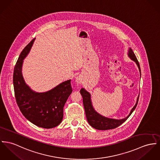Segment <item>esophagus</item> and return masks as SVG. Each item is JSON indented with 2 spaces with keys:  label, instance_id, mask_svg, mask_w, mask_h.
I'll use <instances>...</instances> for the list:
<instances>
[{
  "label": "esophagus",
  "instance_id": "obj_1",
  "mask_svg": "<svg viewBox=\"0 0 160 160\" xmlns=\"http://www.w3.org/2000/svg\"><path fill=\"white\" fill-rule=\"evenodd\" d=\"M76 82L77 84H82L83 83V77L80 75H78L77 77H76Z\"/></svg>",
  "mask_w": 160,
  "mask_h": 160
}]
</instances>
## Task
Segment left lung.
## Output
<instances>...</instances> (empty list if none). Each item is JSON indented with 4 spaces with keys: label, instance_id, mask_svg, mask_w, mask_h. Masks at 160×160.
Listing matches in <instances>:
<instances>
[{
    "label": "left lung",
    "instance_id": "left-lung-1",
    "mask_svg": "<svg viewBox=\"0 0 160 160\" xmlns=\"http://www.w3.org/2000/svg\"><path fill=\"white\" fill-rule=\"evenodd\" d=\"M127 55H128V57L132 61L135 62L136 64L139 69V71L140 72V77H141V73L139 63L136 57L134 52H133V50L130 48H129V49L128 50ZM80 94L83 97V106L85 108L88 122L92 127H93L95 129L99 130H107L113 129V128H115L119 127L122 123H123L129 118V116L132 114V113L133 112V111L135 110V109L137 106L138 102V98H139V94L137 98V99H136L135 105L132 108V110L130 111V113L128 114V116L122 119H117L109 118L105 117V116H102L100 114H99L98 112H97L93 107L91 94L88 91H87L85 88H82L80 89Z\"/></svg>",
    "mask_w": 160,
    "mask_h": 160
}]
</instances>
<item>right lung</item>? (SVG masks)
I'll return each mask as SVG.
<instances>
[{
  "instance_id": "right-lung-1",
  "label": "right lung",
  "mask_w": 160,
  "mask_h": 160,
  "mask_svg": "<svg viewBox=\"0 0 160 160\" xmlns=\"http://www.w3.org/2000/svg\"><path fill=\"white\" fill-rule=\"evenodd\" d=\"M35 40V38L22 51L14 66V94L20 111L28 121L39 127L52 128L62 122L64 106L72 89L71 79L42 92L33 91L25 83L22 72V65Z\"/></svg>"
}]
</instances>
